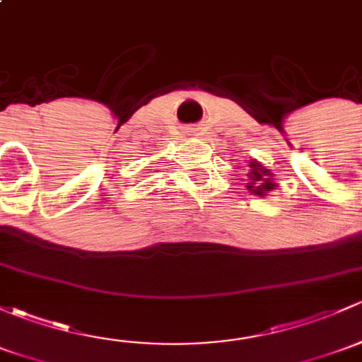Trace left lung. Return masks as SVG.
<instances>
[{
  "mask_svg": "<svg viewBox=\"0 0 362 362\" xmlns=\"http://www.w3.org/2000/svg\"><path fill=\"white\" fill-rule=\"evenodd\" d=\"M250 180L251 184H248V189L250 191H253V194H257V196H264L265 192H269L271 189L276 187V184L272 182V178H264L265 175H269V170H265L264 166H260L258 163L251 161L250 165ZM253 183H257V186H253Z\"/></svg>",
  "mask_w": 362,
  "mask_h": 362,
  "instance_id": "1",
  "label": "left lung"
}]
</instances>
